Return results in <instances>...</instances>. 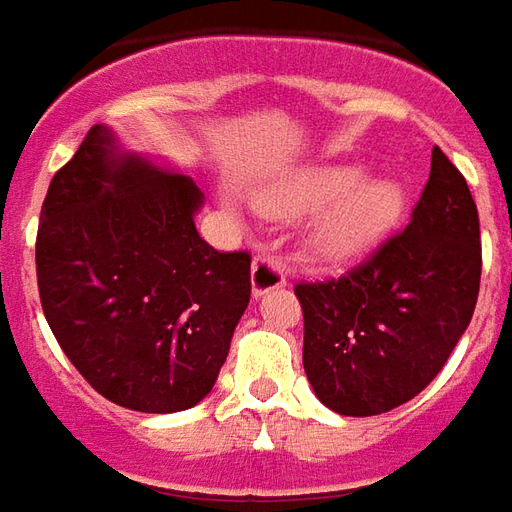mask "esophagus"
Instances as JSON below:
<instances>
[{"instance_id":"obj_1","label":"esophagus","mask_w":512,"mask_h":512,"mask_svg":"<svg viewBox=\"0 0 512 512\" xmlns=\"http://www.w3.org/2000/svg\"><path fill=\"white\" fill-rule=\"evenodd\" d=\"M286 283L281 261L272 256H256L251 267V292L253 297H264L272 289H281Z\"/></svg>"}]
</instances>
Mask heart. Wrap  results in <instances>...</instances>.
<instances>
[{
	"label": "heart",
	"instance_id": "1",
	"mask_svg": "<svg viewBox=\"0 0 512 512\" xmlns=\"http://www.w3.org/2000/svg\"><path fill=\"white\" fill-rule=\"evenodd\" d=\"M270 215L313 220L308 245L330 264H352L379 251L406 215V190L398 179L374 177L354 163H322L292 171L256 196Z\"/></svg>",
	"mask_w": 512,
	"mask_h": 512
}]
</instances>
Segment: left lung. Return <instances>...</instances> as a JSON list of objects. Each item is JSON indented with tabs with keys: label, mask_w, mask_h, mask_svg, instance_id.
<instances>
[{
	"label": "left lung",
	"mask_w": 512,
	"mask_h": 512,
	"mask_svg": "<svg viewBox=\"0 0 512 512\" xmlns=\"http://www.w3.org/2000/svg\"><path fill=\"white\" fill-rule=\"evenodd\" d=\"M480 267L475 199L434 147L409 226L338 281L294 289L305 316L302 365L316 398L346 417L412 401L472 322Z\"/></svg>",
	"instance_id": "left-lung-1"
}]
</instances>
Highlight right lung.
Instances as JSON below:
<instances>
[{"label": "right lung", "instance_id": "obj_1", "mask_svg": "<svg viewBox=\"0 0 512 512\" xmlns=\"http://www.w3.org/2000/svg\"><path fill=\"white\" fill-rule=\"evenodd\" d=\"M204 193L106 125L48 185L35 261L48 327L103 398L169 414L210 395L251 300V256L196 231Z\"/></svg>", "mask_w": 512, "mask_h": 512}]
</instances>
